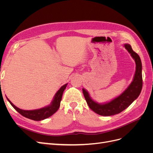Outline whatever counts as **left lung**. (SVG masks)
I'll return each mask as SVG.
<instances>
[{"mask_svg": "<svg viewBox=\"0 0 153 153\" xmlns=\"http://www.w3.org/2000/svg\"><path fill=\"white\" fill-rule=\"evenodd\" d=\"M132 57L135 59L136 63V71L133 80L128 89L117 98H115L110 102L103 105H100L92 100L89 95V93L82 89L83 94L89 108L96 114L103 116H110L119 114L124 110L128 108L133 101L136 100L140 95L142 88V62L140 58L136 52L132 50L131 45H124Z\"/></svg>", "mask_w": 153, "mask_h": 153, "instance_id": "1", "label": "left lung"}]
</instances>
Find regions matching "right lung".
<instances>
[{
	"instance_id": "1",
	"label": "right lung",
	"mask_w": 153,
	"mask_h": 153,
	"mask_svg": "<svg viewBox=\"0 0 153 153\" xmlns=\"http://www.w3.org/2000/svg\"><path fill=\"white\" fill-rule=\"evenodd\" d=\"M67 86V84L62 86L60 89L55 94L54 99L52 101V104L50 106H47L41 109L38 110H24L18 108L16 106L14 105L10 100H7L10 104L12 105L13 107L15 108L18 113H20L24 117H25L28 119L34 120V121H41V120H43L47 119L51 115H52L53 114L57 112L60 106V103H61V101L62 100V96L63 92L64 89H66Z\"/></svg>"
}]
</instances>
